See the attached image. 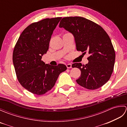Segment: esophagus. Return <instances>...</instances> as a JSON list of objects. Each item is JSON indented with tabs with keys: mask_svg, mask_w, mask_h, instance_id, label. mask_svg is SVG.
Segmentation results:
<instances>
[{
	"mask_svg": "<svg viewBox=\"0 0 127 127\" xmlns=\"http://www.w3.org/2000/svg\"><path fill=\"white\" fill-rule=\"evenodd\" d=\"M67 68L68 69H70V68H72V65L71 64H67L66 65Z\"/></svg>",
	"mask_w": 127,
	"mask_h": 127,
	"instance_id": "obj_1",
	"label": "esophagus"
}]
</instances>
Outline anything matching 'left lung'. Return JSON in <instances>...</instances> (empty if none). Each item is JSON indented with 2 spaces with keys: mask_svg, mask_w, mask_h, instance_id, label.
<instances>
[{
  "mask_svg": "<svg viewBox=\"0 0 127 127\" xmlns=\"http://www.w3.org/2000/svg\"><path fill=\"white\" fill-rule=\"evenodd\" d=\"M59 27L73 35L77 51L90 55L86 65H72L81 72L77 83L88 90L101 87L111 77L115 61L114 48L106 32L92 21L77 16L63 18Z\"/></svg>",
  "mask_w": 127,
  "mask_h": 127,
  "instance_id": "1",
  "label": "left lung"
}]
</instances>
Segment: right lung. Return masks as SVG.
Wrapping results in <instances>:
<instances>
[{
	"label": "right lung",
	"mask_w": 127,
	"mask_h": 127,
	"mask_svg": "<svg viewBox=\"0 0 127 127\" xmlns=\"http://www.w3.org/2000/svg\"><path fill=\"white\" fill-rule=\"evenodd\" d=\"M61 18H46L31 24L21 33L13 50V63L18 81L34 94L42 95L51 90L59 74L67 69L64 64L52 66L41 61Z\"/></svg>",
	"instance_id": "right-lung-1"
}]
</instances>
